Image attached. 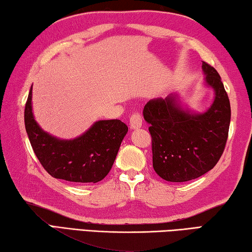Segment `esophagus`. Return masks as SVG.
I'll return each mask as SVG.
<instances>
[{
    "instance_id": "34e87169",
    "label": "esophagus",
    "mask_w": 252,
    "mask_h": 252,
    "mask_svg": "<svg viewBox=\"0 0 252 252\" xmlns=\"http://www.w3.org/2000/svg\"><path fill=\"white\" fill-rule=\"evenodd\" d=\"M142 124H143V121H142V117L139 114H134L129 119V126L131 129L141 128Z\"/></svg>"
}]
</instances>
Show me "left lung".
Wrapping results in <instances>:
<instances>
[{"mask_svg":"<svg viewBox=\"0 0 252 252\" xmlns=\"http://www.w3.org/2000/svg\"><path fill=\"white\" fill-rule=\"evenodd\" d=\"M205 87L211 88V106L196 113L182 105L177 94L151 99L144 107L150 124L153 167L168 182L197 179L216 166L228 139L231 108L221 77L211 65L202 63Z\"/></svg>","mask_w":252,"mask_h":252,"instance_id":"1","label":"left lung"}]
</instances>
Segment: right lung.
<instances>
[{"mask_svg":"<svg viewBox=\"0 0 252 252\" xmlns=\"http://www.w3.org/2000/svg\"><path fill=\"white\" fill-rule=\"evenodd\" d=\"M24 124L34 154L56 179L97 183L108 174L128 127L119 119L98 121L84 134L63 139L39 126L32 111V87L24 110Z\"/></svg>","mask_w":252,"mask_h":252,"instance_id":"right-lung-1","label":"right lung"}]
</instances>
